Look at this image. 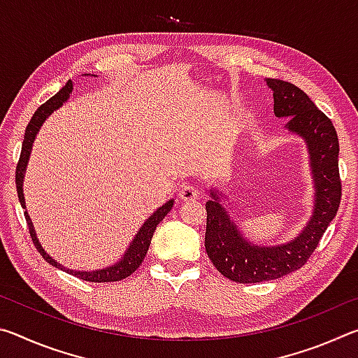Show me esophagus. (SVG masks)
Here are the masks:
<instances>
[{"instance_id": "obj_1", "label": "esophagus", "mask_w": 358, "mask_h": 358, "mask_svg": "<svg viewBox=\"0 0 358 358\" xmlns=\"http://www.w3.org/2000/svg\"><path fill=\"white\" fill-rule=\"evenodd\" d=\"M180 199L183 202H194V201H197L199 199V191H197V187H194V186H185L183 189L180 191Z\"/></svg>"}]
</instances>
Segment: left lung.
<instances>
[{"instance_id": "left-lung-1", "label": "left lung", "mask_w": 358, "mask_h": 358, "mask_svg": "<svg viewBox=\"0 0 358 358\" xmlns=\"http://www.w3.org/2000/svg\"><path fill=\"white\" fill-rule=\"evenodd\" d=\"M266 83L273 90L275 115L289 117L287 129L300 134L310 148L316 205L311 221L294 241L276 248H257L241 237L217 202V192H211L213 201L205 205V250L222 276L240 284L276 280L301 268L316 251L341 202L339 142L331 120L294 83L280 78H266Z\"/></svg>"}]
</instances>
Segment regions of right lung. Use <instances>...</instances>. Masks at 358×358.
Masks as SVG:
<instances>
[{
    "label": "right lung",
    "instance_id": "add662e5",
    "mask_svg": "<svg viewBox=\"0 0 358 358\" xmlns=\"http://www.w3.org/2000/svg\"><path fill=\"white\" fill-rule=\"evenodd\" d=\"M71 92H72V82L69 80L55 96H52L50 99L44 102V104H42L38 108V110L34 112L33 118L29 120V123L27 126L25 137H23V143H22L20 157H19V162H17V169H15L17 196H19L22 208H25V199H23L22 181H23V173H25V169H27V164H28L29 153H31L34 137H36V134H38V131L42 126V123H44V120L53 110H55V108H58L59 106H63V102L69 98ZM172 205H173V202L169 201L166 205H162V207L157 210L156 213H153L148 217V221L143 224L141 230H138V234L136 235L134 241H132V245L129 246L128 252L124 254L123 259H121V262L115 264L113 266H108V268H106V270L90 271V273H88V271H74V270H69V268H64V271H66V273H71V275H74L77 278H80V280H83V281H90V282H112V281H120V280H124V278L131 276L138 268V265L143 262V259H145V256H147V251H148L150 243H151V237H153L157 224L164 220V216L169 213V211H171ZM25 220H27V224H28L29 235H31V240H33V243L36 246V250H38V252L50 265L58 266V268H63L62 265L57 264L55 260H53L50 256H47V252L42 250V246L39 245L38 238H36L33 222H31V220H29L27 211H25Z\"/></svg>",
    "mask_w": 358,
    "mask_h": 358
}]
</instances>
